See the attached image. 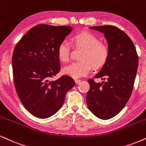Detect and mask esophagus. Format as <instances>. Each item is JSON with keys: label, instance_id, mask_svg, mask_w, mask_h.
Instances as JSON below:
<instances>
[{"label": "esophagus", "instance_id": "esophagus-1", "mask_svg": "<svg viewBox=\"0 0 146 146\" xmlns=\"http://www.w3.org/2000/svg\"><path fill=\"white\" fill-rule=\"evenodd\" d=\"M75 84H79V83L81 82V80H80V79H75Z\"/></svg>", "mask_w": 146, "mask_h": 146}]
</instances>
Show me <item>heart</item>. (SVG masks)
I'll return each instance as SVG.
<instances>
[{
    "mask_svg": "<svg viewBox=\"0 0 146 146\" xmlns=\"http://www.w3.org/2000/svg\"><path fill=\"white\" fill-rule=\"evenodd\" d=\"M71 40L74 47L81 48L84 51L79 57L81 61L73 62L63 68L64 74L73 78H79L89 74L92 67L98 69L106 64L109 51L104 44L100 43V39L93 33L83 31L72 36ZM56 52L60 62H69L71 48L67 42H62L58 45Z\"/></svg>",
    "mask_w": 146,
    "mask_h": 146,
    "instance_id": "obj_1",
    "label": "heart"
}]
</instances>
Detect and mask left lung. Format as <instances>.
<instances>
[{
  "label": "left lung",
  "instance_id": "obj_1",
  "mask_svg": "<svg viewBox=\"0 0 146 146\" xmlns=\"http://www.w3.org/2000/svg\"><path fill=\"white\" fill-rule=\"evenodd\" d=\"M104 34L108 44V60L94 77L104 82L88 79L86 96L88 108L101 119H109L124 108L131 95L139 58L132 40L123 31L113 25L94 26Z\"/></svg>",
  "mask_w": 146,
  "mask_h": 146
}]
</instances>
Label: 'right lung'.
I'll return each mask as SVG.
<instances>
[{
    "label": "right lung",
    "instance_id": "1",
    "mask_svg": "<svg viewBox=\"0 0 146 146\" xmlns=\"http://www.w3.org/2000/svg\"><path fill=\"white\" fill-rule=\"evenodd\" d=\"M71 30V26L39 24L29 29L15 47V87L22 104L35 117L46 119L56 113L67 92L75 85L68 75L52 80L60 70L57 48Z\"/></svg>",
    "mask_w": 146,
    "mask_h": 146
}]
</instances>
